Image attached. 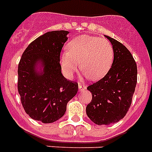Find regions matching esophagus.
Masks as SVG:
<instances>
[{
	"instance_id": "obj_1",
	"label": "esophagus",
	"mask_w": 152,
	"mask_h": 152,
	"mask_svg": "<svg viewBox=\"0 0 152 152\" xmlns=\"http://www.w3.org/2000/svg\"><path fill=\"white\" fill-rule=\"evenodd\" d=\"M86 89V86H84L81 85V84H78V90L79 91H84Z\"/></svg>"
}]
</instances>
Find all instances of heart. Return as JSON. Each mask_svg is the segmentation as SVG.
<instances>
[{"label":"heart","mask_w":152,"mask_h":152,"mask_svg":"<svg viewBox=\"0 0 152 152\" xmlns=\"http://www.w3.org/2000/svg\"><path fill=\"white\" fill-rule=\"evenodd\" d=\"M68 51L60 57V65L64 75L72 78L79 68L85 76L99 80L110 70L114 59V50L107 39L91 35H81L68 43Z\"/></svg>","instance_id":"1"}]
</instances>
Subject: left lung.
Masks as SVG:
<instances>
[{"mask_svg":"<svg viewBox=\"0 0 152 152\" xmlns=\"http://www.w3.org/2000/svg\"><path fill=\"white\" fill-rule=\"evenodd\" d=\"M105 37L114 50L112 66L105 77L87 87L92 100L86 108V115L97 125H110L124 118L137 83V66L131 52L118 41Z\"/></svg>","mask_w":152,"mask_h":152,"instance_id":"1","label":"left lung"}]
</instances>
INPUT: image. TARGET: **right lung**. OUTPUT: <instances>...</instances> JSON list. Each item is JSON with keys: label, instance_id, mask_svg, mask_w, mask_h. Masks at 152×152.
Segmentation results:
<instances>
[{"label": "right lung", "instance_id": "obj_1", "mask_svg": "<svg viewBox=\"0 0 152 152\" xmlns=\"http://www.w3.org/2000/svg\"><path fill=\"white\" fill-rule=\"evenodd\" d=\"M68 34L57 30L40 36L28 45L18 65V88L24 110L43 124L61 118L77 92V83L64 77L60 65Z\"/></svg>", "mask_w": 152, "mask_h": 152}]
</instances>
